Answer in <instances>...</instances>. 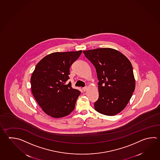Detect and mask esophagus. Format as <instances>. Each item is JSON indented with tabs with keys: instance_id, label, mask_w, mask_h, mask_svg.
<instances>
[{
	"instance_id": "1",
	"label": "esophagus",
	"mask_w": 160,
	"mask_h": 160,
	"mask_svg": "<svg viewBox=\"0 0 160 160\" xmlns=\"http://www.w3.org/2000/svg\"><path fill=\"white\" fill-rule=\"evenodd\" d=\"M87 89L88 87H86L83 88H82V90H83L84 92H85V91H87Z\"/></svg>"
}]
</instances>
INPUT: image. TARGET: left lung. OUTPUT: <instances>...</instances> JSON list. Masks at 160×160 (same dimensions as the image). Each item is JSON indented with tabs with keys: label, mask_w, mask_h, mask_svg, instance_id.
<instances>
[{
	"label": "left lung",
	"mask_w": 160,
	"mask_h": 160,
	"mask_svg": "<svg viewBox=\"0 0 160 160\" xmlns=\"http://www.w3.org/2000/svg\"><path fill=\"white\" fill-rule=\"evenodd\" d=\"M83 53L95 67L99 80V98L94 109L105 115L118 114L126 108L135 89L130 60L114 48H96Z\"/></svg>",
	"instance_id": "obj_1"
}]
</instances>
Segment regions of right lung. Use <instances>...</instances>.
Returning <instances> with one entry per match:
<instances>
[{"instance_id":"obj_1","label":"right lung","mask_w":160,"mask_h":160,"mask_svg":"<svg viewBox=\"0 0 160 160\" xmlns=\"http://www.w3.org/2000/svg\"><path fill=\"white\" fill-rule=\"evenodd\" d=\"M82 50L55 52L39 61L31 76V90L42 110L51 117L69 115L75 109L80 91L73 89L69 79V68Z\"/></svg>"}]
</instances>
